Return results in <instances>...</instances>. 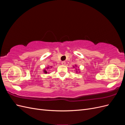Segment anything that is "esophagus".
<instances>
[{
	"label": "esophagus",
	"mask_w": 125,
	"mask_h": 125,
	"mask_svg": "<svg viewBox=\"0 0 125 125\" xmlns=\"http://www.w3.org/2000/svg\"><path fill=\"white\" fill-rule=\"evenodd\" d=\"M62 65H65V64H66V62H62Z\"/></svg>",
	"instance_id": "34e87169"
}]
</instances>
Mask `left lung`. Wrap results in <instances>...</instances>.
Here are the masks:
<instances>
[{"instance_id": "1", "label": "left lung", "mask_w": 125, "mask_h": 125, "mask_svg": "<svg viewBox=\"0 0 125 125\" xmlns=\"http://www.w3.org/2000/svg\"><path fill=\"white\" fill-rule=\"evenodd\" d=\"M77 66L76 65H74V66H73V68H77ZM75 70H76V71H75V72H76V73H80V69H79V68H78V69L77 68H75Z\"/></svg>"}]
</instances>
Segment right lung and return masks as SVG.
I'll return each instance as SVG.
<instances>
[{"label":"right lung","mask_w":125,"mask_h":125,"mask_svg":"<svg viewBox=\"0 0 125 125\" xmlns=\"http://www.w3.org/2000/svg\"><path fill=\"white\" fill-rule=\"evenodd\" d=\"M52 68V66H47V67L45 68L44 69H43V73L45 74H47V73H49V72H47V69H48L50 68Z\"/></svg>","instance_id":"1"}]
</instances>
